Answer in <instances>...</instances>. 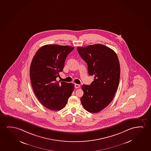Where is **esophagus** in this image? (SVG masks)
Returning <instances> with one entry per match:
<instances>
[{
	"instance_id": "esophagus-1",
	"label": "esophagus",
	"mask_w": 151,
	"mask_h": 151,
	"mask_svg": "<svg viewBox=\"0 0 151 151\" xmlns=\"http://www.w3.org/2000/svg\"><path fill=\"white\" fill-rule=\"evenodd\" d=\"M80 87V85H79V84H74V87H75L76 88H79Z\"/></svg>"
}]
</instances>
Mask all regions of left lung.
Wrapping results in <instances>:
<instances>
[{
  "label": "left lung",
  "instance_id": "left-lung-1",
  "mask_svg": "<svg viewBox=\"0 0 151 151\" xmlns=\"http://www.w3.org/2000/svg\"><path fill=\"white\" fill-rule=\"evenodd\" d=\"M77 50L87 63L89 76H94L90 85L82 86L81 103L88 112H99L110 104L117 89L121 71L119 58L113 50L100 44Z\"/></svg>",
  "mask_w": 151,
  "mask_h": 151
}]
</instances>
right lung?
Returning <instances> with one entry per match:
<instances>
[{
    "label": "right lung",
    "instance_id": "right-lung-1",
    "mask_svg": "<svg viewBox=\"0 0 151 151\" xmlns=\"http://www.w3.org/2000/svg\"><path fill=\"white\" fill-rule=\"evenodd\" d=\"M73 49L67 45H45L32 60L29 72L32 87L41 104L51 110L64 108L73 91V84L56 81L67 56Z\"/></svg>",
    "mask_w": 151,
    "mask_h": 151
}]
</instances>
